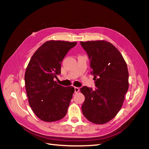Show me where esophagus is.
<instances>
[{
    "mask_svg": "<svg viewBox=\"0 0 149 149\" xmlns=\"http://www.w3.org/2000/svg\"><path fill=\"white\" fill-rule=\"evenodd\" d=\"M79 91V88L78 87H75L74 88V93H78Z\"/></svg>",
    "mask_w": 149,
    "mask_h": 149,
    "instance_id": "esophagus-1",
    "label": "esophagus"
}]
</instances>
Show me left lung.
<instances>
[{"label": "left lung", "instance_id": "1", "mask_svg": "<svg viewBox=\"0 0 149 149\" xmlns=\"http://www.w3.org/2000/svg\"><path fill=\"white\" fill-rule=\"evenodd\" d=\"M87 52L97 89H80L85 100L81 109L88 120L97 124L108 123L120 110L129 88L127 64L120 52L105 40L81 42Z\"/></svg>", "mask_w": 149, "mask_h": 149}]
</instances>
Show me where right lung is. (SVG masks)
Returning a JSON list of instances; mask_svg holds the SVG:
<instances>
[{"instance_id": "right-lung-1", "label": "right lung", "mask_w": 149, "mask_h": 149, "mask_svg": "<svg viewBox=\"0 0 149 149\" xmlns=\"http://www.w3.org/2000/svg\"><path fill=\"white\" fill-rule=\"evenodd\" d=\"M76 44L49 40L34 53L26 67L25 84L29 105L43 121L59 120L67 113L74 88L58 84L54 78L61 73L62 60Z\"/></svg>"}]
</instances>
